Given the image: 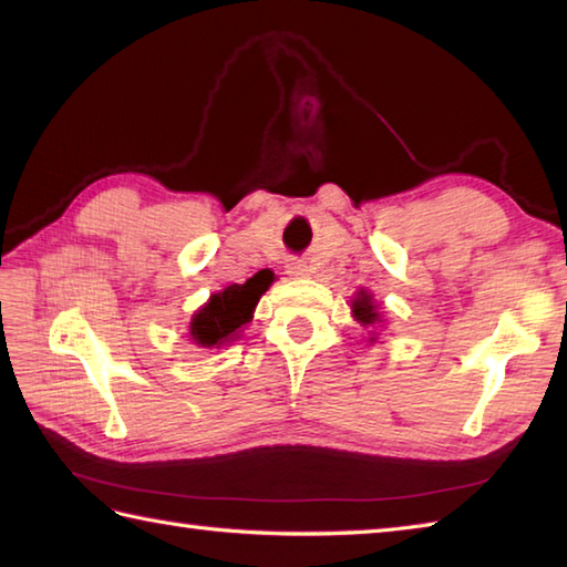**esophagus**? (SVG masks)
<instances>
[{"mask_svg":"<svg viewBox=\"0 0 567 567\" xmlns=\"http://www.w3.org/2000/svg\"><path fill=\"white\" fill-rule=\"evenodd\" d=\"M285 270H287V275H290V277H305V275L309 272V268H307V262H305V260H297V258H292V260H287V265H285Z\"/></svg>","mask_w":567,"mask_h":567,"instance_id":"obj_1","label":"esophagus"}]
</instances>
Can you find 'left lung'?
<instances>
[{"instance_id":"1","label":"left lung","mask_w":567,"mask_h":567,"mask_svg":"<svg viewBox=\"0 0 567 567\" xmlns=\"http://www.w3.org/2000/svg\"><path fill=\"white\" fill-rule=\"evenodd\" d=\"M351 309H353L355 321L360 323V327H365V329L375 327V323L382 321V315L378 311V305H372V295L365 292V290H360V292L355 295ZM370 333H372V331H370ZM370 341H375V333L370 336Z\"/></svg>"}]
</instances>
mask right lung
<instances>
[{"label":"right lung","mask_w":567,"mask_h":567,"mask_svg":"<svg viewBox=\"0 0 567 567\" xmlns=\"http://www.w3.org/2000/svg\"><path fill=\"white\" fill-rule=\"evenodd\" d=\"M275 275L260 270L244 285H228L226 290L209 297L189 321V339L202 348H221L224 343L238 339V329L252 319L258 299L268 292Z\"/></svg>","instance_id":"obj_1"}]
</instances>
